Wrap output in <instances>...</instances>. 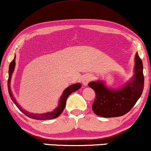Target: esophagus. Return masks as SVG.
I'll return each mask as SVG.
<instances>
[{
  "label": "esophagus",
  "instance_id": "obj_1",
  "mask_svg": "<svg viewBox=\"0 0 151 151\" xmlns=\"http://www.w3.org/2000/svg\"><path fill=\"white\" fill-rule=\"evenodd\" d=\"M93 76L91 75V74H86V76H83L82 79V83L84 86H87V84L88 83L91 81L93 79Z\"/></svg>",
  "mask_w": 151,
  "mask_h": 151
}]
</instances>
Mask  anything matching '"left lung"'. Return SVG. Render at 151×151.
I'll return each instance as SVG.
<instances>
[{
    "mask_svg": "<svg viewBox=\"0 0 151 151\" xmlns=\"http://www.w3.org/2000/svg\"><path fill=\"white\" fill-rule=\"evenodd\" d=\"M143 66L138 54L135 55L134 76L131 82L120 89L107 88L101 81L91 82L88 86L93 89L96 98L92 109L103 117H116L127 114L141 96L144 88Z\"/></svg>",
    "mask_w": 151,
    "mask_h": 151,
    "instance_id": "1",
    "label": "left lung"
}]
</instances>
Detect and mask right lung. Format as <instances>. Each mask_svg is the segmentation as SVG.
Returning a JSON list of instances; mask_svg holds the SVG:
<instances>
[{"label": "right lung", "mask_w": 151, "mask_h": 151, "mask_svg": "<svg viewBox=\"0 0 151 151\" xmlns=\"http://www.w3.org/2000/svg\"><path fill=\"white\" fill-rule=\"evenodd\" d=\"M15 59H16V56L14 57V59L11 62L10 65H9V68L8 89H9V95H10L11 100L14 101V103L17 105V107L19 108V109L20 110L22 113H24V114L27 115V116H29V117L32 118V119H40V120H47V119H55V118L58 117V116L60 115L61 113L63 112V110H64L65 106V104H66V100H67L68 97L69 96V95L70 94V93H72L73 92L78 90V89L81 88V85L80 83H76V84H73V85L70 86L68 87V88L64 91L63 95L61 96L60 99L59 105H58V107H57L53 111H51V112H47V113H45V114H30V113H29L28 111L22 109L20 107V106L18 104V103L15 100V99H14L12 93H11V88H10V83H11V76H12V73H13V72H14V67H15V65H16Z\"/></svg>", "instance_id": "1"}]
</instances>
